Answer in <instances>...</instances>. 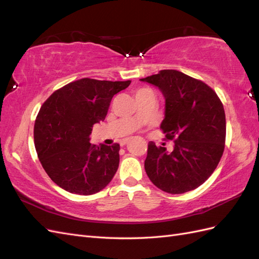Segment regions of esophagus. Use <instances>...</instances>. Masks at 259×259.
I'll use <instances>...</instances> for the list:
<instances>
[{
  "label": "esophagus",
  "instance_id": "1",
  "mask_svg": "<svg viewBox=\"0 0 259 259\" xmlns=\"http://www.w3.org/2000/svg\"><path fill=\"white\" fill-rule=\"evenodd\" d=\"M128 143V139H123L122 142H121V146H124V145H126Z\"/></svg>",
  "mask_w": 259,
  "mask_h": 259
}]
</instances>
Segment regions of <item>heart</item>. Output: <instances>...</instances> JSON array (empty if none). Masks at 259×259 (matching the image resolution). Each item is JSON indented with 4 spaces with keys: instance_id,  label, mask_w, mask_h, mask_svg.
Returning a JSON list of instances; mask_svg holds the SVG:
<instances>
[{
    "instance_id": "heart-1",
    "label": "heart",
    "mask_w": 259,
    "mask_h": 259,
    "mask_svg": "<svg viewBox=\"0 0 259 259\" xmlns=\"http://www.w3.org/2000/svg\"><path fill=\"white\" fill-rule=\"evenodd\" d=\"M143 91H147V90H140L139 92H143Z\"/></svg>"
}]
</instances>
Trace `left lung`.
<instances>
[{"label":"left lung","mask_w":259,"mask_h":259,"mask_svg":"<svg viewBox=\"0 0 259 259\" xmlns=\"http://www.w3.org/2000/svg\"><path fill=\"white\" fill-rule=\"evenodd\" d=\"M165 99L161 128L174 139L173 151L148 145L145 169L152 184L171 194L191 191L213 174L225 149L226 115L217 94L202 81L177 70L140 79Z\"/></svg>","instance_id":"left-lung-1"}]
</instances>
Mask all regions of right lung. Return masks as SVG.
<instances>
[{
	"label": "right lung",
	"mask_w": 259,
	"mask_h": 259,
	"mask_svg": "<svg viewBox=\"0 0 259 259\" xmlns=\"http://www.w3.org/2000/svg\"><path fill=\"white\" fill-rule=\"evenodd\" d=\"M131 81L81 79L54 92L34 123V145L43 168L70 193H97L111 182L120 145L90 143L93 125L104 121L112 97Z\"/></svg>",
	"instance_id": "right-lung-1"
}]
</instances>
